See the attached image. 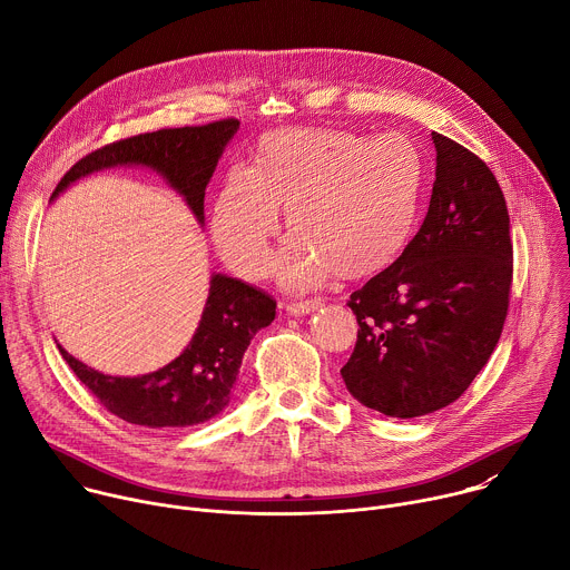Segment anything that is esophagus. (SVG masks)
Segmentation results:
<instances>
[{
    "mask_svg": "<svg viewBox=\"0 0 570 570\" xmlns=\"http://www.w3.org/2000/svg\"><path fill=\"white\" fill-rule=\"evenodd\" d=\"M320 304H322L320 297H302V299H288V302L284 304V308H286L288 313H293V315H299V313H311V311H315Z\"/></svg>",
    "mask_w": 570,
    "mask_h": 570,
    "instance_id": "obj_1",
    "label": "esophagus"
}]
</instances>
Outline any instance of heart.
Wrapping results in <instances>:
<instances>
[{
	"label": "heart",
	"mask_w": 570,
	"mask_h": 570,
	"mask_svg": "<svg viewBox=\"0 0 570 570\" xmlns=\"http://www.w3.org/2000/svg\"><path fill=\"white\" fill-rule=\"evenodd\" d=\"M426 185L420 146L399 132L297 128L266 135L253 165L220 183L212 234L243 277L268 273L279 207L293 232L277 268L288 286L327 273L361 279L392 264L409 243Z\"/></svg>",
	"instance_id": "b5f03b06"
}]
</instances>
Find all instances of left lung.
I'll use <instances>...</instances> for the list:
<instances>
[{"label":"left lung","instance_id":"obj_1","mask_svg":"<svg viewBox=\"0 0 570 570\" xmlns=\"http://www.w3.org/2000/svg\"><path fill=\"white\" fill-rule=\"evenodd\" d=\"M431 205L399 259L354 291L356 347L341 374L367 409L411 420L453 403L490 361L508 317L512 238L484 161L433 132Z\"/></svg>","mask_w":570,"mask_h":570}]
</instances>
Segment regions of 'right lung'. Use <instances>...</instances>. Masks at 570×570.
<instances>
[{"label":"right lung","mask_w":570,"mask_h":570,"mask_svg":"<svg viewBox=\"0 0 570 570\" xmlns=\"http://www.w3.org/2000/svg\"><path fill=\"white\" fill-rule=\"evenodd\" d=\"M238 121L227 117L203 126L161 128L110 141L62 176L58 196L76 178L115 165L153 167L178 189L203 223L205 187L216 169L225 144L234 137ZM277 302L225 275H214L198 330L185 352L157 372L144 376H108L73 356L60 345V354L104 405L119 420L148 429H185L216 417L229 403V392L253 336L275 320Z\"/></svg>","instance_id":"right-lung-1"}]
</instances>
